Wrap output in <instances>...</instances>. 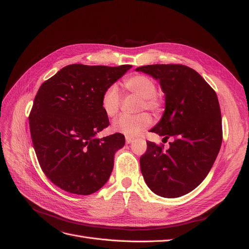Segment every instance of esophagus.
<instances>
[{"instance_id": "obj_1", "label": "esophagus", "mask_w": 249, "mask_h": 249, "mask_svg": "<svg viewBox=\"0 0 249 249\" xmlns=\"http://www.w3.org/2000/svg\"><path fill=\"white\" fill-rule=\"evenodd\" d=\"M132 142H133V138L125 137V143H126V144H130V143H132Z\"/></svg>"}]
</instances>
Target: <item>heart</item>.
I'll use <instances>...</instances> for the list:
<instances>
[{
  "label": "heart",
  "mask_w": 249,
  "mask_h": 249,
  "mask_svg": "<svg viewBox=\"0 0 249 249\" xmlns=\"http://www.w3.org/2000/svg\"><path fill=\"white\" fill-rule=\"evenodd\" d=\"M124 86L127 91L141 97L140 110L146 109L154 114L161 112L162 104L158 99L156 83L144 74L136 73L127 77L124 81ZM122 97L116 85H110L104 90L101 97V108L104 114L109 118L117 115ZM152 124V118L146 113L137 115H123L112 124L113 131L124 135L126 137H136Z\"/></svg>",
  "instance_id": "1"
}]
</instances>
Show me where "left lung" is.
I'll list each match as a JSON object with an SVG mask.
<instances>
[{
    "mask_svg": "<svg viewBox=\"0 0 249 249\" xmlns=\"http://www.w3.org/2000/svg\"><path fill=\"white\" fill-rule=\"evenodd\" d=\"M137 71L159 80L165 111L150 132L163 136L169 148L147 141L140 158L148 188L162 197L191 192L208 176L222 142L221 112L217 94L200 74L182 64L140 66Z\"/></svg>",
    "mask_w": 249,
    "mask_h": 249,
    "instance_id": "8db88e82",
    "label": "left lung"
}]
</instances>
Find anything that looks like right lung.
Masks as SVG:
<instances>
[{"label": "right lung", "instance_id": "1", "mask_svg": "<svg viewBox=\"0 0 249 249\" xmlns=\"http://www.w3.org/2000/svg\"><path fill=\"white\" fill-rule=\"evenodd\" d=\"M131 67L71 64L38 89L29 116L33 146L44 175L62 190L89 195L109 179L124 136L96 137L109 125L101 97Z\"/></svg>", "mask_w": 249, "mask_h": 249}]
</instances>
